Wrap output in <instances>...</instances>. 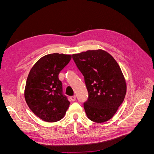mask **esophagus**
<instances>
[{
	"label": "esophagus",
	"instance_id": "esophagus-1",
	"mask_svg": "<svg viewBox=\"0 0 154 154\" xmlns=\"http://www.w3.org/2000/svg\"><path fill=\"white\" fill-rule=\"evenodd\" d=\"M70 99H71V100L72 101H74L76 99V96H71V97H70Z\"/></svg>",
	"mask_w": 154,
	"mask_h": 154
}]
</instances>
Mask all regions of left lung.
I'll return each instance as SVG.
<instances>
[{"label": "left lung", "mask_w": 154, "mask_h": 154, "mask_svg": "<svg viewBox=\"0 0 154 154\" xmlns=\"http://www.w3.org/2000/svg\"><path fill=\"white\" fill-rule=\"evenodd\" d=\"M72 58L84 76L88 96L83 106L88 118L100 123L107 122L123 103L127 92L118 63L101 49L74 54Z\"/></svg>", "instance_id": "obj_1"}]
</instances>
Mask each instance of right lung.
<instances>
[{
  "label": "right lung",
  "mask_w": 154,
  "mask_h": 154,
  "mask_svg": "<svg viewBox=\"0 0 154 154\" xmlns=\"http://www.w3.org/2000/svg\"><path fill=\"white\" fill-rule=\"evenodd\" d=\"M71 59V55L53 53L42 57L32 67L24 91L26 103L37 117L46 122L62 119L70 102L63 94L60 72Z\"/></svg>",
  "instance_id": "1"
}]
</instances>
